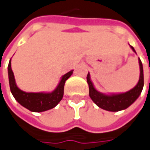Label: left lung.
Masks as SVG:
<instances>
[{
	"mask_svg": "<svg viewBox=\"0 0 150 150\" xmlns=\"http://www.w3.org/2000/svg\"><path fill=\"white\" fill-rule=\"evenodd\" d=\"M132 50L136 54L135 49L130 45ZM139 65H140V78L139 81L136 86L125 93H119V94H110L106 95L104 93L98 91L93 85L92 81L91 80L90 73H88L86 80L89 86V96L93 102L96 105L107 111L111 112H117L127 108L132 105L137 98L140 96V93L143 90L144 86V72H143V65L139 59Z\"/></svg>",
	"mask_w": 150,
	"mask_h": 150,
	"instance_id": "1",
	"label": "left lung"
}]
</instances>
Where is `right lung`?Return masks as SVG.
<instances>
[{"label": "right lung", "instance_id": "1", "mask_svg": "<svg viewBox=\"0 0 150 150\" xmlns=\"http://www.w3.org/2000/svg\"><path fill=\"white\" fill-rule=\"evenodd\" d=\"M73 70H71L61 77L59 85L52 92H25L20 90L16 85L14 73L11 69L10 59L8 65V76L10 91L14 99L24 108H28L32 112H44L54 108L60 102L64 96L65 81L73 74Z\"/></svg>", "mask_w": 150, "mask_h": 150}]
</instances>
